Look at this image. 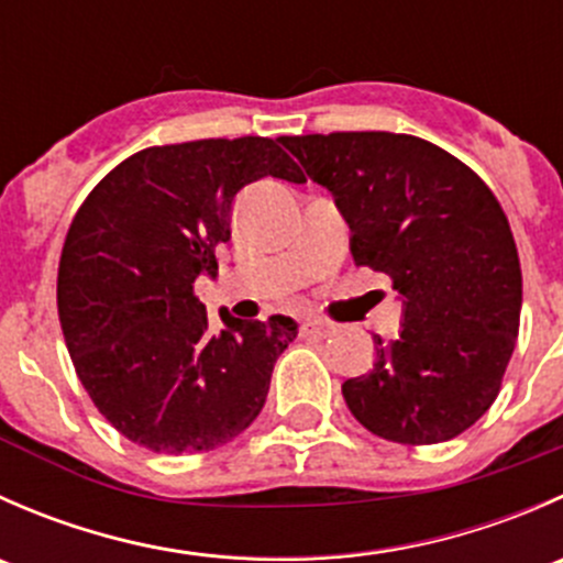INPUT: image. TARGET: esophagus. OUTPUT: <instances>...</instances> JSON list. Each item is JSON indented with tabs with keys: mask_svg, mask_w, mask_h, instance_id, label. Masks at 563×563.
I'll use <instances>...</instances> for the list:
<instances>
[{
	"mask_svg": "<svg viewBox=\"0 0 563 563\" xmlns=\"http://www.w3.org/2000/svg\"><path fill=\"white\" fill-rule=\"evenodd\" d=\"M302 334L305 338H327V334H332V327L323 321H302Z\"/></svg>",
	"mask_w": 563,
	"mask_h": 563,
	"instance_id": "34e87169",
	"label": "esophagus"
}]
</instances>
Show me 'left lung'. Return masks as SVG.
<instances>
[{
    "instance_id": "8db88e82",
    "label": "left lung",
    "mask_w": 563,
    "mask_h": 563,
    "mask_svg": "<svg viewBox=\"0 0 563 563\" xmlns=\"http://www.w3.org/2000/svg\"><path fill=\"white\" fill-rule=\"evenodd\" d=\"M334 196L351 255L402 299L397 340L343 397L371 433L441 444L468 430L501 389L523 305L518 247L501 203L465 163L406 133L283 135Z\"/></svg>"
}]
</instances>
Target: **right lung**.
<instances>
[{
  "mask_svg": "<svg viewBox=\"0 0 563 563\" xmlns=\"http://www.w3.org/2000/svg\"><path fill=\"white\" fill-rule=\"evenodd\" d=\"M264 176L305 181L261 135L150 146L106 174L73 218L56 277L62 332L84 389L133 444L218 450L264 408L297 321L223 310L218 334L192 294L218 272L236 192Z\"/></svg>",
  "mask_w": 563,
  "mask_h": 563,
  "instance_id": "right-lung-1",
  "label": "right lung"
}]
</instances>
